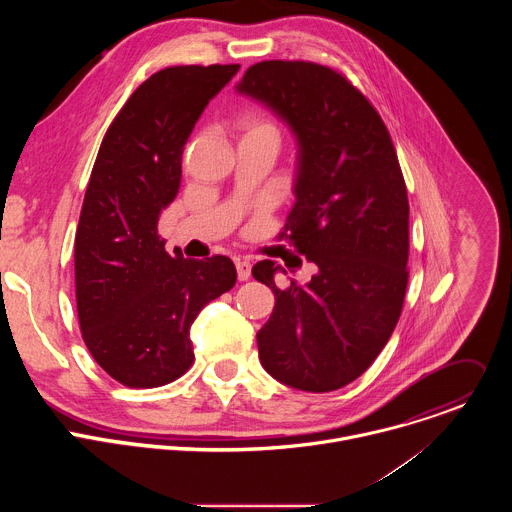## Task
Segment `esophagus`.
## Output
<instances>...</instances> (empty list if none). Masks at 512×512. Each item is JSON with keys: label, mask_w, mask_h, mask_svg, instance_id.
Here are the masks:
<instances>
[{"label": "esophagus", "mask_w": 512, "mask_h": 512, "mask_svg": "<svg viewBox=\"0 0 512 512\" xmlns=\"http://www.w3.org/2000/svg\"><path fill=\"white\" fill-rule=\"evenodd\" d=\"M237 277L239 281H247L251 277V263L245 259H237Z\"/></svg>", "instance_id": "34e87169"}]
</instances>
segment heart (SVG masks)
I'll return each mask as SVG.
<instances>
[{
  "mask_svg": "<svg viewBox=\"0 0 512 512\" xmlns=\"http://www.w3.org/2000/svg\"><path fill=\"white\" fill-rule=\"evenodd\" d=\"M241 129H243V133H261L263 131V133H273V135L279 137L277 127L259 113H247L241 119Z\"/></svg>",
  "mask_w": 512,
  "mask_h": 512,
  "instance_id": "heart-1",
  "label": "heart"
}]
</instances>
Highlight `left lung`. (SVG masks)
<instances>
[{"label":"left lung","instance_id":"1","mask_svg":"<svg viewBox=\"0 0 512 512\" xmlns=\"http://www.w3.org/2000/svg\"><path fill=\"white\" fill-rule=\"evenodd\" d=\"M239 91L298 135V200L277 239L318 267L304 287H277L269 259L253 267L275 294L259 358L289 387L336 391L371 367L405 302L409 200L395 145L373 103L332 66L263 60Z\"/></svg>","mask_w":512,"mask_h":512}]
</instances>
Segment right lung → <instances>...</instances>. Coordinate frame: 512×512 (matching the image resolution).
Here are the masks:
<instances>
[{"mask_svg": "<svg viewBox=\"0 0 512 512\" xmlns=\"http://www.w3.org/2000/svg\"><path fill=\"white\" fill-rule=\"evenodd\" d=\"M239 64L168 66L141 83L111 121L75 235L83 340L99 367L131 389L180 379L194 362L190 328L237 281L225 255L170 257L158 218L178 194L184 145Z\"/></svg>", "mask_w": 512, "mask_h": 512, "instance_id": "obj_1", "label": "right lung"}]
</instances>
